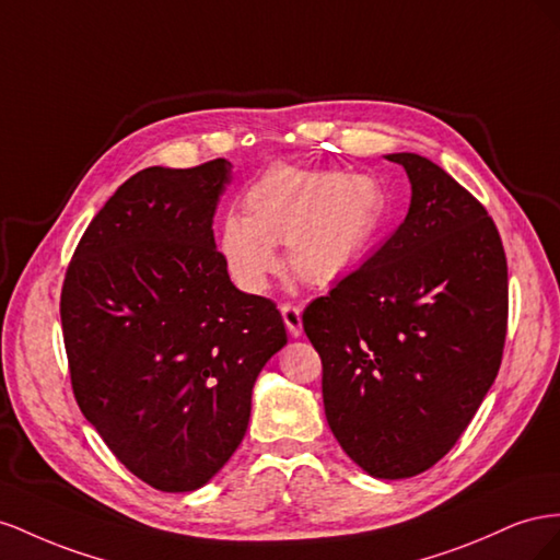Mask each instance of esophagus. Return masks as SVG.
<instances>
[{
	"label": "esophagus",
	"instance_id": "obj_1",
	"mask_svg": "<svg viewBox=\"0 0 560 560\" xmlns=\"http://www.w3.org/2000/svg\"><path fill=\"white\" fill-rule=\"evenodd\" d=\"M281 316H283L285 328H289L293 338H300V335H302V312H300V307L293 305V302H283Z\"/></svg>",
	"mask_w": 560,
	"mask_h": 560
}]
</instances>
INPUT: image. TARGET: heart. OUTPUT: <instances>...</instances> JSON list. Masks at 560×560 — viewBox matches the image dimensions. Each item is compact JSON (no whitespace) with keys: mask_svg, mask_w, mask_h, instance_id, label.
Wrapping results in <instances>:
<instances>
[{"mask_svg":"<svg viewBox=\"0 0 560 560\" xmlns=\"http://www.w3.org/2000/svg\"><path fill=\"white\" fill-rule=\"evenodd\" d=\"M244 215H228L218 248L232 279L262 293L281 271L285 244L293 275L324 285L354 269L385 225L387 191L371 175L277 164L244 195Z\"/></svg>","mask_w":560,"mask_h":560,"instance_id":"heart-1","label":"heart"}]
</instances>
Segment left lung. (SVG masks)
<instances>
[{
  "label": "left lung",
  "mask_w": 560,
  "mask_h": 560,
  "mask_svg": "<svg viewBox=\"0 0 560 560\" xmlns=\"http://www.w3.org/2000/svg\"><path fill=\"white\" fill-rule=\"evenodd\" d=\"M410 178L406 220L302 314L322 357L324 408L342 451L375 478L434 467L498 377L506 255L486 206L427 156L389 154Z\"/></svg>",
  "instance_id": "1"
}]
</instances>
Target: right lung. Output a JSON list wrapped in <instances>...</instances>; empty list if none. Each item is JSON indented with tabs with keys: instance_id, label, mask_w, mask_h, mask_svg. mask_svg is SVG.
I'll return each mask as SVG.
<instances>
[{
	"instance_id": "add662e5",
	"label": "right lung",
	"mask_w": 560,
	"mask_h": 560,
	"mask_svg": "<svg viewBox=\"0 0 560 560\" xmlns=\"http://www.w3.org/2000/svg\"><path fill=\"white\" fill-rule=\"evenodd\" d=\"M228 159L131 175L79 238L60 293L72 392L140 481L197 490L242 443L281 312L230 281L213 215Z\"/></svg>"
}]
</instances>
